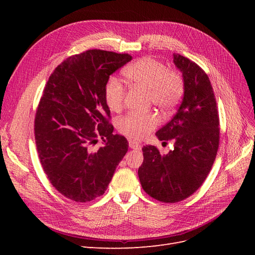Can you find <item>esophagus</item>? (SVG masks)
I'll return each instance as SVG.
<instances>
[{
	"label": "esophagus",
	"mask_w": 255,
	"mask_h": 255,
	"mask_svg": "<svg viewBox=\"0 0 255 255\" xmlns=\"http://www.w3.org/2000/svg\"><path fill=\"white\" fill-rule=\"evenodd\" d=\"M128 145H129L130 149H134V150H140L141 149L140 143L135 141V140H129L128 141Z\"/></svg>",
	"instance_id": "1"
}]
</instances>
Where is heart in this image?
Returning <instances> with one entry per match:
<instances>
[{
    "label": "heart",
    "mask_w": 255,
    "mask_h": 255,
    "mask_svg": "<svg viewBox=\"0 0 255 255\" xmlns=\"http://www.w3.org/2000/svg\"><path fill=\"white\" fill-rule=\"evenodd\" d=\"M123 74L132 87L148 92V100L163 112H169L180 103L185 90L183 76L174 69H167L161 61L153 57H143L128 65ZM126 88L116 78H110L104 86V100L113 112L122 110ZM159 125L155 112L128 113L117 123L118 130L129 138L140 139Z\"/></svg>",
    "instance_id": "obj_1"
}]
</instances>
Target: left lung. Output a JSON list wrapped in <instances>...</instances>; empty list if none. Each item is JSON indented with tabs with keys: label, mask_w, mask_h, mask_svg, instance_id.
<instances>
[{
	"label": "left lung",
	"mask_w": 255,
	"mask_h": 255,
	"mask_svg": "<svg viewBox=\"0 0 255 255\" xmlns=\"http://www.w3.org/2000/svg\"><path fill=\"white\" fill-rule=\"evenodd\" d=\"M185 83L184 98L174 117L157 130L159 140L173 142L161 155L155 145L142 148L138 176L150 197L175 203L198 190L213 167L219 146V115L212 84L203 69L180 54H173Z\"/></svg>",
	"instance_id": "8db88e82"
}]
</instances>
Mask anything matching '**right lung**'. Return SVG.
<instances>
[{
    "instance_id": "add662e5",
    "label": "right lung",
    "mask_w": 255,
    "mask_h": 255,
    "mask_svg": "<svg viewBox=\"0 0 255 255\" xmlns=\"http://www.w3.org/2000/svg\"><path fill=\"white\" fill-rule=\"evenodd\" d=\"M130 59L127 53L85 51L65 59L45 84L35 116L38 156L53 187L72 201L102 196L128 152L127 138L113 134L104 86ZM99 136L105 145L95 150Z\"/></svg>"
}]
</instances>
